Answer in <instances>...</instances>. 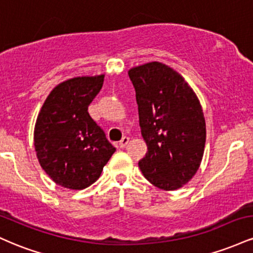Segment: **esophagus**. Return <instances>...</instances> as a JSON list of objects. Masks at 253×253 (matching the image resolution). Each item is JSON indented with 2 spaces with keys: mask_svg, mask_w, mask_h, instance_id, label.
I'll return each instance as SVG.
<instances>
[{
  "mask_svg": "<svg viewBox=\"0 0 253 253\" xmlns=\"http://www.w3.org/2000/svg\"><path fill=\"white\" fill-rule=\"evenodd\" d=\"M129 143V138L128 136H124L123 139H121L120 141H119V146L121 147V149H124V147H126V145Z\"/></svg>",
  "mask_w": 253,
  "mask_h": 253,
  "instance_id": "esophagus-1",
  "label": "esophagus"
}]
</instances>
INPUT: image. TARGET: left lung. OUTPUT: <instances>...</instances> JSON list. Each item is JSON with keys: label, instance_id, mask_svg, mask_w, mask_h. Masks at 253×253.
I'll list each match as a JSON object with an SVG mask.
<instances>
[{"label": "left lung", "instance_id": "left-lung-1", "mask_svg": "<svg viewBox=\"0 0 253 253\" xmlns=\"http://www.w3.org/2000/svg\"><path fill=\"white\" fill-rule=\"evenodd\" d=\"M128 76L147 145L139 168L159 189H178L195 175L205 152L206 123L199 98L184 78L165 64L136 66Z\"/></svg>", "mask_w": 253, "mask_h": 253}]
</instances>
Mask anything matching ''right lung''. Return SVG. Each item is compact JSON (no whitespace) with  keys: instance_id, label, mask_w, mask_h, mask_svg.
<instances>
[{"instance_id":"obj_1","label":"right lung","mask_w":253,"mask_h":253,"mask_svg":"<svg viewBox=\"0 0 253 253\" xmlns=\"http://www.w3.org/2000/svg\"><path fill=\"white\" fill-rule=\"evenodd\" d=\"M103 78V75L75 77L58 84L38 115L34 128L38 161L64 188L81 190L91 185L115 152L88 113Z\"/></svg>"}]
</instances>
